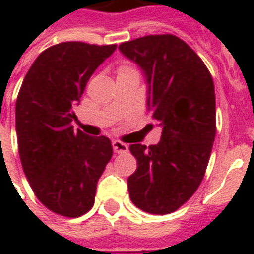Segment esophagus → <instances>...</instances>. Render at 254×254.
<instances>
[{
    "instance_id": "obj_1",
    "label": "esophagus",
    "mask_w": 254,
    "mask_h": 254,
    "mask_svg": "<svg viewBox=\"0 0 254 254\" xmlns=\"http://www.w3.org/2000/svg\"><path fill=\"white\" fill-rule=\"evenodd\" d=\"M113 149H114L116 154H125V152H127L129 147H127V144L118 141V140H114L113 141Z\"/></svg>"
}]
</instances>
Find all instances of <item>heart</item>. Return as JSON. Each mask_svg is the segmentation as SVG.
<instances>
[{"label": "heart", "instance_id": "obj_1", "mask_svg": "<svg viewBox=\"0 0 254 254\" xmlns=\"http://www.w3.org/2000/svg\"><path fill=\"white\" fill-rule=\"evenodd\" d=\"M124 70H127V69H124Z\"/></svg>", "mask_w": 254, "mask_h": 254}]
</instances>
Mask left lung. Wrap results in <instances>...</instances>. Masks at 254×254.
Masks as SVG:
<instances>
[{"instance_id": "1", "label": "left lung", "mask_w": 254, "mask_h": 254, "mask_svg": "<svg viewBox=\"0 0 254 254\" xmlns=\"http://www.w3.org/2000/svg\"><path fill=\"white\" fill-rule=\"evenodd\" d=\"M147 84V110L162 127L156 145L132 144L137 169L127 178L132 202L144 212H174L202 181L216 133L215 87L201 58L174 35L120 45Z\"/></svg>"}]
</instances>
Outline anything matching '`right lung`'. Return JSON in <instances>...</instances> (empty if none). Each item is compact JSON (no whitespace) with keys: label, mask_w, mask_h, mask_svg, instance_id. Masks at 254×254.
Segmentation results:
<instances>
[{"label":"right lung","mask_w":254,"mask_h":254,"mask_svg":"<svg viewBox=\"0 0 254 254\" xmlns=\"http://www.w3.org/2000/svg\"><path fill=\"white\" fill-rule=\"evenodd\" d=\"M64 42L39 54L16 100V133L23 170L38 200L53 212L77 218L95 201L98 180L113 156L106 136L73 130L74 107L96 67L116 52Z\"/></svg>","instance_id":"1"}]
</instances>
